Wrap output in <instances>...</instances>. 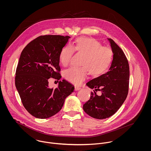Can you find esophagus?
Segmentation results:
<instances>
[{"instance_id":"1","label":"esophagus","mask_w":151,"mask_h":151,"mask_svg":"<svg viewBox=\"0 0 151 151\" xmlns=\"http://www.w3.org/2000/svg\"><path fill=\"white\" fill-rule=\"evenodd\" d=\"M80 89H81V87L78 86H75V90L76 91H78Z\"/></svg>"}]
</instances>
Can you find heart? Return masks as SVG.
I'll return each instance as SVG.
<instances>
[{"label":"heart","mask_w":151,"mask_h":151,"mask_svg":"<svg viewBox=\"0 0 151 151\" xmlns=\"http://www.w3.org/2000/svg\"><path fill=\"white\" fill-rule=\"evenodd\" d=\"M74 49L84 55L81 67H71L65 70L64 76L68 81L79 85L87 77L88 71L94 76L104 74L109 67L113 60V52L107 46L92 38L81 37L76 43L68 45L60 51L59 59L64 65H68L74 53Z\"/></svg>","instance_id":"heart-1"}]
</instances>
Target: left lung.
<instances>
[{"mask_svg":"<svg viewBox=\"0 0 151 151\" xmlns=\"http://www.w3.org/2000/svg\"><path fill=\"white\" fill-rule=\"evenodd\" d=\"M113 52V60L107 73L86 84L93 89L90 99L83 105L84 111L91 117L105 119L113 115L123 104L129 92V68L122 49L113 40L108 38ZM102 92L98 96L96 91Z\"/></svg>","mask_w":151,"mask_h":151,"instance_id":"obj_1","label":"left lung"}]
</instances>
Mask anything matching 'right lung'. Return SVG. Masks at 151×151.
I'll return each mask as SVG.
<instances>
[{"label": "right lung", "instance_id": "1", "mask_svg": "<svg viewBox=\"0 0 151 151\" xmlns=\"http://www.w3.org/2000/svg\"><path fill=\"white\" fill-rule=\"evenodd\" d=\"M69 36L43 35L28 43L22 50L17 67L15 84L25 109L38 119H47L58 113L65 99L74 89L62 80L55 88L49 87L48 80H59V55Z\"/></svg>", "mask_w": 151, "mask_h": 151}]
</instances>
